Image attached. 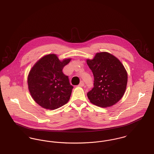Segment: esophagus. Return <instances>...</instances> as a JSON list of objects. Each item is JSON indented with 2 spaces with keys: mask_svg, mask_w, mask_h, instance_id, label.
Wrapping results in <instances>:
<instances>
[{
  "mask_svg": "<svg viewBox=\"0 0 154 154\" xmlns=\"http://www.w3.org/2000/svg\"><path fill=\"white\" fill-rule=\"evenodd\" d=\"M84 85V82L83 81H81L80 82V83L79 84V87H83Z\"/></svg>",
  "mask_w": 154,
  "mask_h": 154,
  "instance_id": "34e87169",
  "label": "esophagus"
}]
</instances>
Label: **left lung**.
<instances>
[{"label":"left lung","mask_w":154,"mask_h":154,"mask_svg":"<svg viewBox=\"0 0 154 154\" xmlns=\"http://www.w3.org/2000/svg\"><path fill=\"white\" fill-rule=\"evenodd\" d=\"M87 63L94 77V87L87 93L90 101L102 108L116 103L126 89L127 73L124 66L115 56L105 52L96 54Z\"/></svg>","instance_id":"left-lung-1"}]
</instances>
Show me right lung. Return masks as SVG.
<instances>
[{
	"label": "right lung",
	"instance_id": "right-lung-1",
	"mask_svg": "<svg viewBox=\"0 0 154 154\" xmlns=\"http://www.w3.org/2000/svg\"><path fill=\"white\" fill-rule=\"evenodd\" d=\"M71 59L60 61L54 54L46 55L32 67L28 76L33 100L44 108L54 110L67 103L73 87L62 70Z\"/></svg>",
	"mask_w": 154,
	"mask_h": 154
}]
</instances>
